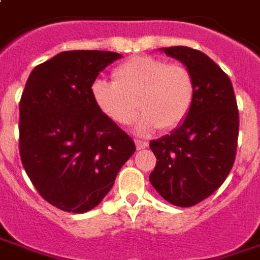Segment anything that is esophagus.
Returning <instances> with one entry per match:
<instances>
[{"label":"esophagus","mask_w":260,"mask_h":260,"mask_svg":"<svg viewBox=\"0 0 260 260\" xmlns=\"http://www.w3.org/2000/svg\"><path fill=\"white\" fill-rule=\"evenodd\" d=\"M149 144H147V142H144V140H136V147H137V150H143V149H146Z\"/></svg>","instance_id":"34e87169"}]
</instances>
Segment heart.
<instances>
[{"label":"heart","mask_w":260,"mask_h":260,"mask_svg":"<svg viewBox=\"0 0 260 260\" xmlns=\"http://www.w3.org/2000/svg\"><path fill=\"white\" fill-rule=\"evenodd\" d=\"M94 103L113 121L130 126L143 111L139 127L143 133L160 127L170 132L190 113L194 100V78L182 62L158 57H133L113 71V83L97 80L91 87Z\"/></svg>","instance_id":"1"}]
</instances>
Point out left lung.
Wrapping results in <instances>:
<instances>
[{
	"label": "left lung",
	"mask_w": 260,
	"mask_h": 260,
	"mask_svg": "<svg viewBox=\"0 0 260 260\" xmlns=\"http://www.w3.org/2000/svg\"><path fill=\"white\" fill-rule=\"evenodd\" d=\"M194 78L190 113L175 132L151 140L157 158L150 183L169 203L190 207L213 194L236 158L239 110L231 78L206 54L190 47H167Z\"/></svg>",
	"instance_id": "1"
}]
</instances>
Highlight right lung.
<instances>
[{
  "label": "right lung",
  "instance_id": "obj_1",
  "mask_svg": "<svg viewBox=\"0 0 260 260\" xmlns=\"http://www.w3.org/2000/svg\"><path fill=\"white\" fill-rule=\"evenodd\" d=\"M121 55L74 50L31 71L20 100V156L41 198L84 213L113 187L136 151L133 139L95 106V78Z\"/></svg>",
  "mask_w": 260,
  "mask_h": 260
}]
</instances>
